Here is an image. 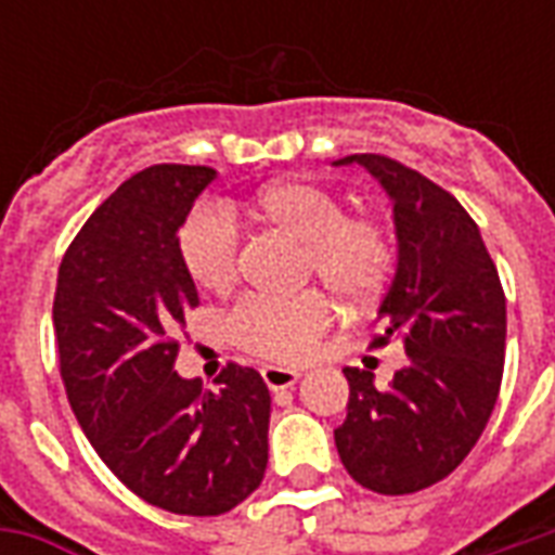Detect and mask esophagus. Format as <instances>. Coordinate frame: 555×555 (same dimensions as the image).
<instances>
[{"mask_svg": "<svg viewBox=\"0 0 555 555\" xmlns=\"http://www.w3.org/2000/svg\"><path fill=\"white\" fill-rule=\"evenodd\" d=\"M261 377H264V384L279 392V389H291V386L300 380V372L297 369H282V365H264L261 369Z\"/></svg>", "mask_w": 555, "mask_h": 555, "instance_id": "34e87169", "label": "esophagus"}]
</instances>
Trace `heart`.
<instances>
[{
    "label": "heart",
    "mask_w": 555,
    "mask_h": 555,
    "mask_svg": "<svg viewBox=\"0 0 555 555\" xmlns=\"http://www.w3.org/2000/svg\"><path fill=\"white\" fill-rule=\"evenodd\" d=\"M249 217L306 246V273L318 276L345 302H365L384 288L396 261V241L384 219L345 214L336 193L318 183L279 181L249 205L198 207L181 229V261L198 288L222 294L241 273V234L234 219ZM333 321L324 291L294 297H246L229 314L231 338L255 357L302 360Z\"/></svg>",
    "instance_id": "obj_1"
}]
</instances>
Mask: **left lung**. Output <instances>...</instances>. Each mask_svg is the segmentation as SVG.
Listing matches in <instances>:
<instances>
[{
  "label": "left lung",
  "instance_id": "obj_1",
  "mask_svg": "<svg viewBox=\"0 0 555 555\" xmlns=\"http://www.w3.org/2000/svg\"><path fill=\"white\" fill-rule=\"evenodd\" d=\"M392 202L398 267L377 318L408 365L386 389L345 369L348 418L336 428L341 464L386 496L437 485L464 461L488 425L505 362V294L478 225L461 202L384 154H350Z\"/></svg>",
  "mask_w": 555,
  "mask_h": 555
}]
</instances>
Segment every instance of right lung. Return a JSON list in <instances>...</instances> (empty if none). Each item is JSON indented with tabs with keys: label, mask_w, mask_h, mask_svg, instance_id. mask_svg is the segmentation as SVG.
Here are the masks:
<instances>
[{
	"label": "right lung",
	"mask_w": 555,
	"mask_h": 555,
	"mask_svg": "<svg viewBox=\"0 0 555 555\" xmlns=\"http://www.w3.org/2000/svg\"><path fill=\"white\" fill-rule=\"evenodd\" d=\"M217 171L163 163L103 202L67 246L53 300L67 401L101 461L163 512L217 517L267 469L270 392L229 362L207 392L175 372L198 306L178 231Z\"/></svg>",
	"instance_id": "add662e5"
}]
</instances>
